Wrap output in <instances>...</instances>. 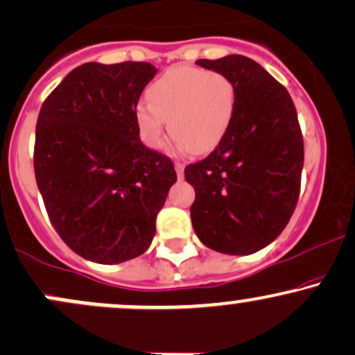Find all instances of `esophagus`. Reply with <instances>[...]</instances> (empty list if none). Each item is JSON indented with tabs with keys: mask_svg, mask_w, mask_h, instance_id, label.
Returning a JSON list of instances; mask_svg holds the SVG:
<instances>
[{
	"mask_svg": "<svg viewBox=\"0 0 355 355\" xmlns=\"http://www.w3.org/2000/svg\"><path fill=\"white\" fill-rule=\"evenodd\" d=\"M175 170H177V177L183 178V172H185V165L183 164H175Z\"/></svg>",
	"mask_w": 355,
	"mask_h": 355,
	"instance_id": "obj_1",
	"label": "esophagus"
}]
</instances>
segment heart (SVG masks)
Returning <instances> with one entry per match:
<instances>
[{
  "label": "heart",
  "mask_w": 355,
  "mask_h": 355,
  "mask_svg": "<svg viewBox=\"0 0 355 355\" xmlns=\"http://www.w3.org/2000/svg\"><path fill=\"white\" fill-rule=\"evenodd\" d=\"M146 98L135 107V123L146 146L160 148L168 121L178 150L203 155L217 148L229 132L237 88L223 73L175 67L150 85Z\"/></svg>",
  "instance_id": "obj_1"
}]
</instances>
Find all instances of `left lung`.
Instances as JSON below:
<instances>
[{"label":"left lung","mask_w":355,"mask_h":355,"mask_svg":"<svg viewBox=\"0 0 355 355\" xmlns=\"http://www.w3.org/2000/svg\"><path fill=\"white\" fill-rule=\"evenodd\" d=\"M195 63L234 81L237 107L217 148L185 168L195 189L191 225L211 250L255 254L282 234L299 200L304 140L294 101L247 56Z\"/></svg>","instance_id":"left-lung-1"}]
</instances>
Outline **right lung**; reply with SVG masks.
Listing matches in <instances>:
<instances>
[{"label":"right lung","mask_w":355,"mask_h":355,"mask_svg":"<svg viewBox=\"0 0 355 355\" xmlns=\"http://www.w3.org/2000/svg\"><path fill=\"white\" fill-rule=\"evenodd\" d=\"M157 68L144 61L85 63L40 110L35 177L48 217L75 254L120 263L150 247L177 182L165 155L141 144L135 107Z\"/></svg>","instance_id":"1"}]
</instances>
